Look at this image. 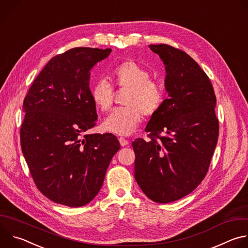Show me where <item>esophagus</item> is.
<instances>
[{
    "mask_svg": "<svg viewBox=\"0 0 248 248\" xmlns=\"http://www.w3.org/2000/svg\"><path fill=\"white\" fill-rule=\"evenodd\" d=\"M119 141H120V143H121L122 146H125V145L128 144V141L125 138H124V137H120Z\"/></svg>",
    "mask_w": 248,
    "mask_h": 248,
    "instance_id": "esophagus-1",
    "label": "esophagus"
}]
</instances>
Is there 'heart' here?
<instances>
[{"instance_id":"1","label":"heart","mask_w":248,"mask_h":248,"mask_svg":"<svg viewBox=\"0 0 248 248\" xmlns=\"http://www.w3.org/2000/svg\"><path fill=\"white\" fill-rule=\"evenodd\" d=\"M111 77L117 88L126 90L123 101L126 106L115 109L103 125L110 132L128 135L136 129L143 115L153 116L159 111L164 102V91L157 82L149 79L148 70L132 60L118 64ZM90 96L98 110L107 112L111 109L114 90L107 80L96 81L90 89Z\"/></svg>"}]
</instances>
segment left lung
<instances>
[{"label":"left lung","mask_w":248,"mask_h":248,"mask_svg":"<svg viewBox=\"0 0 248 248\" xmlns=\"http://www.w3.org/2000/svg\"><path fill=\"white\" fill-rule=\"evenodd\" d=\"M166 65L169 98L136 138L134 178L157 203L179 200L204 180L219 136L216 95L199 64L186 52L167 44L150 45Z\"/></svg>","instance_id":"left-lung-1"}]
</instances>
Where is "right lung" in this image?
Segmentation results:
<instances>
[{
  "label": "right lung",
  "instance_id": "right-lung-1",
  "mask_svg": "<svg viewBox=\"0 0 248 248\" xmlns=\"http://www.w3.org/2000/svg\"><path fill=\"white\" fill-rule=\"evenodd\" d=\"M112 50L78 47L52 58L24 101L20 145L38 190L68 207L88 204L121 148L112 133H82L96 125L90 69Z\"/></svg>",
  "mask_w": 248,
  "mask_h": 248
}]
</instances>
